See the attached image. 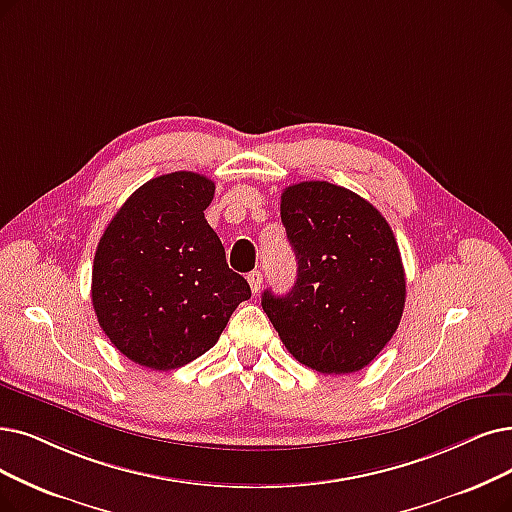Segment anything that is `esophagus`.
Instances as JSON below:
<instances>
[{
	"instance_id": "obj_1",
	"label": "esophagus",
	"mask_w": 512,
	"mask_h": 512,
	"mask_svg": "<svg viewBox=\"0 0 512 512\" xmlns=\"http://www.w3.org/2000/svg\"><path fill=\"white\" fill-rule=\"evenodd\" d=\"M248 283H250L252 292H254V294H258V292H260V285H262V273H260V271H252V273H248Z\"/></svg>"
}]
</instances>
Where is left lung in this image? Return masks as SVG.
Masks as SVG:
<instances>
[{"label":"left lung","instance_id":"8db88e82","mask_svg":"<svg viewBox=\"0 0 512 512\" xmlns=\"http://www.w3.org/2000/svg\"><path fill=\"white\" fill-rule=\"evenodd\" d=\"M281 222L298 277L285 296L262 294L264 313L285 349L311 370H363L397 332L405 306L391 227L370 201L325 180L285 189Z\"/></svg>","mask_w":512,"mask_h":512}]
</instances>
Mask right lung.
Masks as SVG:
<instances>
[{
    "instance_id": "add662e5",
    "label": "right lung",
    "mask_w": 512,
    "mask_h": 512,
    "mask_svg": "<svg viewBox=\"0 0 512 512\" xmlns=\"http://www.w3.org/2000/svg\"><path fill=\"white\" fill-rule=\"evenodd\" d=\"M214 189L195 172L157 176L128 197L98 241L94 313L115 349L142 367L168 372L201 357L252 296L203 216Z\"/></svg>"
}]
</instances>
